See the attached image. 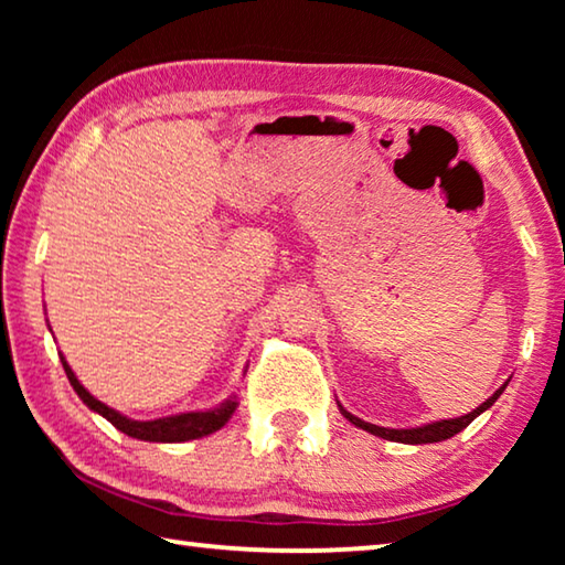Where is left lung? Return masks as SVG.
<instances>
[{
  "label": "left lung",
  "instance_id": "8db88e82",
  "mask_svg": "<svg viewBox=\"0 0 565 565\" xmlns=\"http://www.w3.org/2000/svg\"><path fill=\"white\" fill-rule=\"evenodd\" d=\"M511 381V379H509ZM509 381H505V384L499 388V391H493V394L483 401L481 406L478 408H473L471 414H463V416H458V418H441V420H431V424H420V426H411V428H388V426H376V424H369V420H363V418H359V416H353V414H349L347 408H343L339 401V411H341V416L347 418V420H351L353 426L356 428H363V431H369V434H374V436H379V438H386V441H396V444H411V446H416V444H438V441H446V438H451V436H456L458 431H463V428L471 424V420L476 418V416H481L483 411H489L493 404H495V398H499L503 391H505V386H509Z\"/></svg>",
  "mask_w": 565,
  "mask_h": 565
}]
</instances>
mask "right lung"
<instances>
[{
    "instance_id": "right-lung-1",
    "label": "right lung",
    "mask_w": 565,
    "mask_h": 565,
    "mask_svg": "<svg viewBox=\"0 0 565 565\" xmlns=\"http://www.w3.org/2000/svg\"><path fill=\"white\" fill-rule=\"evenodd\" d=\"M52 331V329H50ZM62 366L66 371V379H70L72 388L76 391L84 404H87L94 414H99L109 420L111 426H117L121 434H127L131 438H139V441H154V444H181V441H194V438H202L218 431V428L228 424V418L234 416V411L238 406V396L232 394L224 398L222 404H216L212 408H202V411H186V414H171V416H161V418H151V420H137L119 414L117 408H111L107 404H102L99 398H94L87 388L82 386V381L76 379L70 363L60 353ZM246 374V369H244Z\"/></svg>"
}]
</instances>
